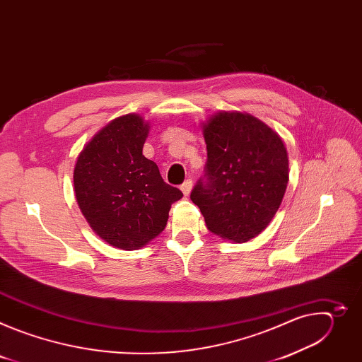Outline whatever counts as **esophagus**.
<instances>
[{"instance_id": "obj_1", "label": "esophagus", "mask_w": 362, "mask_h": 362, "mask_svg": "<svg viewBox=\"0 0 362 362\" xmlns=\"http://www.w3.org/2000/svg\"><path fill=\"white\" fill-rule=\"evenodd\" d=\"M192 186H193V182H192V179H186V180L182 183L180 189H182V192H183V194H185V196H187V194L190 193V190H192Z\"/></svg>"}]
</instances>
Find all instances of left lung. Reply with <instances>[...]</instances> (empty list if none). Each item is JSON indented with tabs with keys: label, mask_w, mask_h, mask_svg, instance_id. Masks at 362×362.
Masks as SVG:
<instances>
[{
	"label": "left lung",
	"mask_w": 362,
	"mask_h": 362,
	"mask_svg": "<svg viewBox=\"0 0 362 362\" xmlns=\"http://www.w3.org/2000/svg\"><path fill=\"white\" fill-rule=\"evenodd\" d=\"M203 136L208 160L190 199L211 232L246 242L279 209L289 179L285 144L265 123L242 113L216 115Z\"/></svg>",
	"instance_id": "obj_1"
}]
</instances>
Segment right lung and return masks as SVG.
Listing matches in <instances>:
<instances>
[{
	"instance_id": "obj_1",
	"label": "right lung",
	"mask_w": 362,
	"mask_h": 362,
	"mask_svg": "<svg viewBox=\"0 0 362 362\" xmlns=\"http://www.w3.org/2000/svg\"><path fill=\"white\" fill-rule=\"evenodd\" d=\"M148 124L126 115L103 127L74 168V192L91 229L120 249H139L168 223L183 193L168 185L158 165L143 156Z\"/></svg>"
}]
</instances>
